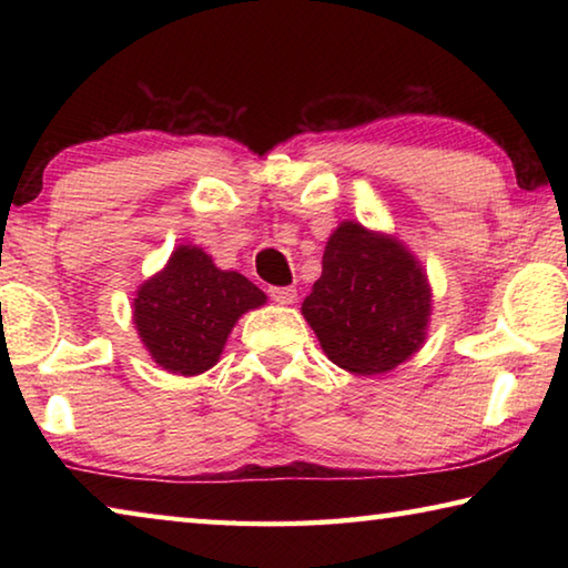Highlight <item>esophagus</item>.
<instances>
[{
  "label": "esophagus",
  "instance_id": "1",
  "mask_svg": "<svg viewBox=\"0 0 568 568\" xmlns=\"http://www.w3.org/2000/svg\"><path fill=\"white\" fill-rule=\"evenodd\" d=\"M271 297L275 303H281V305H293L295 303V297H297V291L295 287H277V285H273L271 291Z\"/></svg>",
  "mask_w": 568,
  "mask_h": 568
}]
</instances>
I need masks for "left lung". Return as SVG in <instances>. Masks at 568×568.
<instances>
[{
	"mask_svg": "<svg viewBox=\"0 0 568 568\" xmlns=\"http://www.w3.org/2000/svg\"><path fill=\"white\" fill-rule=\"evenodd\" d=\"M301 311L328 361L355 376H378L426 341L430 285L396 237L345 220L328 237L323 275Z\"/></svg>",
	"mask_w": 568,
	"mask_h": 568,
	"instance_id": "1",
	"label": "left lung"
}]
</instances>
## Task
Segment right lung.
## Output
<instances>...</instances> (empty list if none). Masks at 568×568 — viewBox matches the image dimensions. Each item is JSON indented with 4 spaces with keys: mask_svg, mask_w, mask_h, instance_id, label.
I'll return each mask as SVG.
<instances>
[{
    "mask_svg": "<svg viewBox=\"0 0 568 568\" xmlns=\"http://www.w3.org/2000/svg\"><path fill=\"white\" fill-rule=\"evenodd\" d=\"M245 275L220 271L203 247L180 245L168 265L140 285L132 321L162 371L200 376L220 361L240 315L265 305Z\"/></svg>",
    "mask_w": 568,
    "mask_h": 568,
    "instance_id": "1",
    "label": "right lung"
}]
</instances>
